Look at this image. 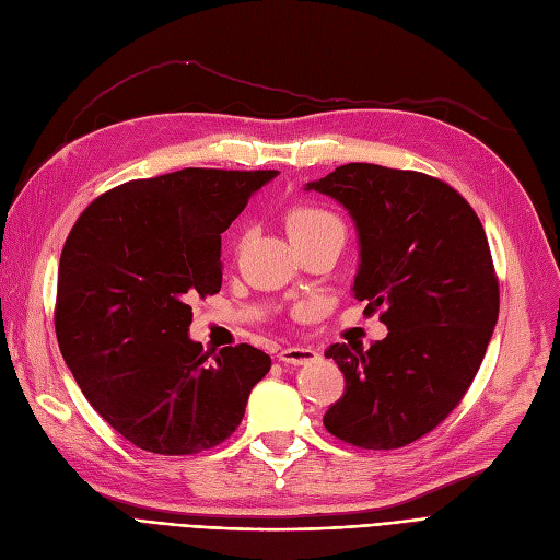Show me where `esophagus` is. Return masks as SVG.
Returning a JSON list of instances; mask_svg holds the SVG:
<instances>
[{"instance_id":"obj_1","label":"esophagus","mask_w":560,"mask_h":560,"mask_svg":"<svg viewBox=\"0 0 560 560\" xmlns=\"http://www.w3.org/2000/svg\"><path fill=\"white\" fill-rule=\"evenodd\" d=\"M318 358V351L312 347H288L279 351V360L288 365H310Z\"/></svg>"}]
</instances>
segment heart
<instances>
[{
  "instance_id": "1",
  "label": "heart",
  "mask_w": 560,
  "mask_h": 560,
  "mask_svg": "<svg viewBox=\"0 0 560 560\" xmlns=\"http://www.w3.org/2000/svg\"><path fill=\"white\" fill-rule=\"evenodd\" d=\"M285 228L295 246L326 237V234H345V223H341L339 215L316 205L293 207L285 213Z\"/></svg>"
}]
</instances>
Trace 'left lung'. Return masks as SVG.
I'll return each mask as SVG.
<instances>
[{
  "label": "left lung",
  "instance_id": "obj_1",
  "mask_svg": "<svg viewBox=\"0 0 560 560\" xmlns=\"http://www.w3.org/2000/svg\"><path fill=\"white\" fill-rule=\"evenodd\" d=\"M306 190L330 195L358 230L353 295L388 328L363 347L330 345L345 395L330 435L360 448H400L438 428L470 388L489 347L500 288L479 215L435 176L349 162Z\"/></svg>",
  "mask_w": 560,
  "mask_h": 560
}]
</instances>
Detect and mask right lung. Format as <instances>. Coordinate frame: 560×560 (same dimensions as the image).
<instances>
[{
  "instance_id": "add662e5",
  "label": "right lung",
  "mask_w": 560,
  "mask_h": 560,
  "mask_svg": "<svg viewBox=\"0 0 560 560\" xmlns=\"http://www.w3.org/2000/svg\"><path fill=\"white\" fill-rule=\"evenodd\" d=\"M275 170L186 167L100 195L79 215L58 269L56 335L85 400L135 446L188 456L225 442L265 351L213 360L188 337V300L221 291V232Z\"/></svg>"
}]
</instances>
